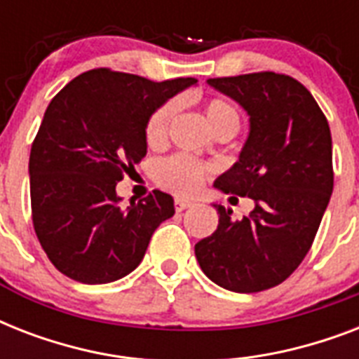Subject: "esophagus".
Segmentation results:
<instances>
[{"mask_svg":"<svg viewBox=\"0 0 359 359\" xmlns=\"http://www.w3.org/2000/svg\"><path fill=\"white\" fill-rule=\"evenodd\" d=\"M194 203L188 201V199H175V208L179 210V212H182V210H186V208H190Z\"/></svg>","mask_w":359,"mask_h":359,"instance_id":"34e87169","label":"esophagus"}]
</instances>
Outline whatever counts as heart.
<instances>
[{
  "instance_id": "1",
  "label": "heart",
  "mask_w": 359,
  "mask_h": 359,
  "mask_svg": "<svg viewBox=\"0 0 359 359\" xmlns=\"http://www.w3.org/2000/svg\"><path fill=\"white\" fill-rule=\"evenodd\" d=\"M175 109H177V104L168 102L151 115L145 128V137L149 145H158L165 140L169 121L173 117ZM205 115H207V123L210 124L212 130L225 123H238L235 108L222 98L208 100ZM205 175H207V168L201 162H197L190 156H182V154L163 160L162 163H158L156 168L158 182L163 188H168L175 194H180V196H194L201 188Z\"/></svg>"
}]
</instances>
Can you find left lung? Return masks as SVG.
Returning <instances> with one entry per match:
<instances>
[{
    "instance_id": "left-lung-1",
    "label": "left lung",
    "mask_w": 359,
    "mask_h": 359,
    "mask_svg": "<svg viewBox=\"0 0 359 359\" xmlns=\"http://www.w3.org/2000/svg\"><path fill=\"white\" fill-rule=\"evenodd\" d=\"M242 106L250 134L238 162L214 186L250 197V216L233 219L214 203L218 229L196 244L210 281L233 292L276 287L300 266L334 190L332 134L323 109L300 81L276 72L207 81Z\"/></svg>"
}]
</instances>
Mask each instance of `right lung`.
Returning a JSON list of instances; mask_svg holds the SVG:
<instances>
[{"label":"right lung","instance_id":"obj_1","mask_svg":"<svg viewBox=\"0 0 359 359\" xmlns=\"http://www.w3.org/2000/svg\"><path fill=\"white\" fill-rule=\"evenodd\" d=\"M196 83L97 69L52 98L31 145V210L42 250L67 278L102 285L128 276L175 214L165 191L123 207L115 188L145 158L151 115Z\"/></svg>","mask_w":359,"mask_h":359}]
</instances>
